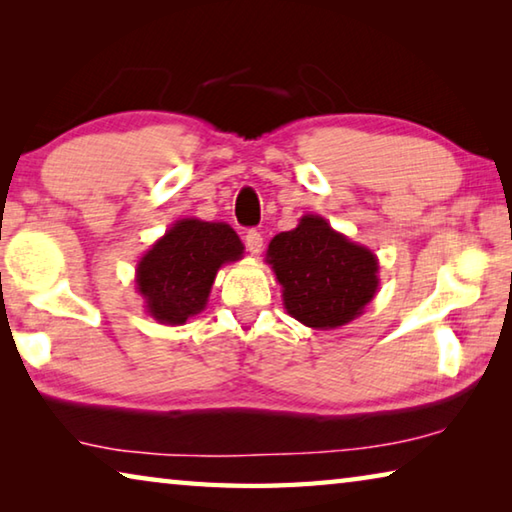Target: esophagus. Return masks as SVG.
I'll return each instance as SVG.
<instances>
[{"instance_id":"obj_1","label":"esophagus","mask_w":512,"mask_h":512,"mask_svg":"<svg viewBox=\"0 0 512 512\" xmlns=\"http://www.w3.org/2000/svg\"><path fill=\"white\" fill-rule=\"evenodd\" d=\"M246 248H248L250 253H253V255L262 253V248H264V237H262V232H257V230H248V232H246Z\"/></svg>"}]
</instances>
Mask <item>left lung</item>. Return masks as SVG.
Segmentation results:
<instances>
[{
  "label": "left lung",
  "mask_w": 512,
  "mask_h": 512,
  "mask_svg": "<svg viewBox=\"0 0 512 512\" xmlns=\"http://www.w3.org/2000/svg\"><path fill=\"white\" fill-rule=\"evenodd\" d=\"M284 309L314 329H334L357 318L375 298L379 264L372 250L336 232L323 216H302L266 250Z\"/></svg>",
  "instance_id": "1"
}]
</instances>
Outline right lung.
<instances>
[{
    "label": "right lung",
    "mask_w": 512,
    "mask_h": 512,
    "mask_svg": "<svg viewBox=\"0 0 512 512\" xmlns=\"http://www.w3.org/2000/svg\"><path fill=\"white\" fill-rule=\"evenodd\" d=\"M241 255L244 244L228 223L176 221L137 264L146 311L160 323L183 325L205 309L219 268Z\"/></svg>",
    "instance_id": "obj_1"
}]
</instances>
